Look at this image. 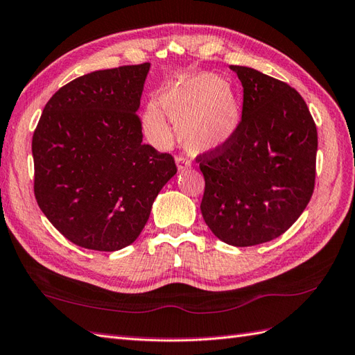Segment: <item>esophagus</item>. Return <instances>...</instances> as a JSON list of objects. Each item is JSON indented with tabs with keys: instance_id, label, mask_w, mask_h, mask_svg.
I'll use <instances>...</instances> for the list:
<instances>
[{
	"instance_id": "obj_1",
	"label": "esophagus",
	"mask_w": 355,
	"mask_h": 355,
	"mask_svg": "<svg viewBox=\"0 0 355 355\" xmlns=\"http://www.w3.org/2000/svg\"><path fill=\"white\" fill-rule=\"evenodd\" d=\"M175 163H177L178 171H184L186 168H191V162H189L187 159H183V157H177Z\"/></svg>"
}]
</instances>
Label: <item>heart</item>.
I'll return each instance as SVG.
<instances>
[{
    "label": "heart",
    "mask_w": 355,
    "mask_h": 355,
    "mask_svg": "<svg viewBox=\"0 0 355 355\" xmlns=\"http://www.w3.org/2000/svg\"><path fill=\"white\" fill-rule=\"evenodd\" d=\"M159 104L177 127L181 145L192 154L215 153L227 146L242 122V104L236 90L211 73L177 80L162 90ZM161 110L155 103L148 104L142 118L146 137L157 146L168 145L172 139L171 125Z\"/></svg>",
    "instance_id": "1"
}]
</instances>
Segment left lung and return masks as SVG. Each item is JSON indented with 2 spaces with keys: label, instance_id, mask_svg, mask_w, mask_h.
Segmentation results:
<instances>
[{
  "label": "left lung",
  "instance_id": "1",
  "mask_svg": "<svg viewBox=\"0 0 355 355\" xmlns=\"http://www.w3.org/2000/svg\"><path fill=\"white\" fill-rule=\"evenodd\" d=\"M243 87L242 122L227 146L196 159L205 180L201 213L233 246L287 232L315 189L318 131L302 96L283 81L230 66Z\"/></svg>",
  "mask_w": 355,
  "mask_h": 355
}]
</instances>
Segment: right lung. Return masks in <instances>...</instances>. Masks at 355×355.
I'll return each mask as SVG.
<instances>
[{"label": "right lung", "instance_id": "1", "mask_svg": "<svg viewBox=\"0 0 355 355\" xmlns=\"http://www.w3.org/2000/svg\"><path fill=\"white\" fill-rule=\"evenodd\" d=\"M150 63L95 71L51 96L33 135L35 196L81 248L133 243L162 187L177 174L171 154L142 142L137 116Z\"/></svg>", "mask_w": 355, "mask_h": 355}]
</instances>
